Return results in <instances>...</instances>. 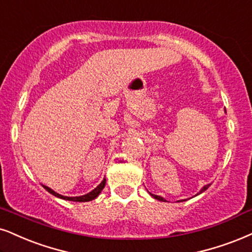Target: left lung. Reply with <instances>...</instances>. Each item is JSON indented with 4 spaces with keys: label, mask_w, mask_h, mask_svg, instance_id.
Listing matches in <instances>:
<instances>
[{
    "label": "left lung",
    "mask_w": 252,
    "mask_h": 252,
    "mask_svg": "<svg viewBox=\"0 0 252 252\" xmlns=\"http://www.w3.org/2000/svg\"><path fill=\"white\" fill-rule=\"evenodd\" d=\"M210 187V183H208V185H206V186H203V187L201 188V190H200V192H197L196 195H195V196H197L198 194H201V192H203L204 190H207L208 188ZM150 195L152 197H154L155 200H159V201H162V202H167V200L166 198H163L162 196H159V195H154V194H152V192H150ZM182 201H187V200H180V201H178V202H182Z\"/></svg>",
    "instance_id": "8db88e82"
}]
</instances>
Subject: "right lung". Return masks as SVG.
<instances>
[{"label":"right lung","instance_id":"add662e5","mask_svg":"<svg viewBox=\"0 0 252 252\" xmlns=\"http://www.w3.org/2000/svg\"><path fill=\"white\" fill-rule=\"evenodd\" d=\"M105 185H106V179L102 180V181H101L100 183H99L97 187L93 189V190L88 192V194L82 195V196H74V197H71V196H63V195L58 194V192H56L55 190H52L51 188L46 187V186H43V187H44V189H46V190H48L49 192H50V194L55 195L56 197L62 198V200H67V201H73V202H89V201L94 200V198L97 197L99 194H100L101 190H102V189H104V187H105Z\"/></svg>","mask_w":252,"mask_h":252}]
</instances>
